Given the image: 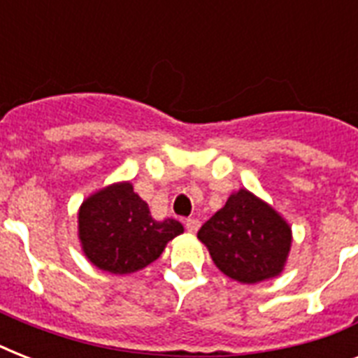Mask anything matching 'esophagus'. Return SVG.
<instances>
[{"label": "esophagus", "mask_w": 358, "mask_h": 358, "mask_svg": "<svg viewBox=\"0 0 358 358\" xmlns=\"http://www.w3.org/2000/svg\"><path fill=\"white\" fill-rule=\"evenodd\" d=\"M185 229H187V232H189V234H195L196 230L201 229L199 219H187V221H185Z\"/></svg>", "instance_id": "1"}]
</instances>
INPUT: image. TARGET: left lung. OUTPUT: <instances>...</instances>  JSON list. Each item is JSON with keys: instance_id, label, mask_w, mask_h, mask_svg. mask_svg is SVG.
Segmentation results:
<instances>
[{"instance_id": "obj_1", "label": "left lung", "mask_w": 358, "mask_h": 358, "mask_svg": "<svg viewBox=\"0 0 358 358\" xmlns=\"http://www.w3.org/2000/svg\"><path fill=\"white\" fill-rule=\"evenodd\" d=\"M196 238L227 277L243 284L280 275L292 247L289 224L247 189L232 193L227 204L202 224Z\"/></svg>"}]
</instances>
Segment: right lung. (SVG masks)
I'll list each match as a JSON object with an SVG mask.
<instances>
[{"mask_svg": "<svg viewBox=\"0 0 358 358\" xmlns=\"http://www.w3.org/2000/svg\"><path fill=\"white\" fill-rule=\"evenodd\" d=\"M184 232L176 219L156 221L129 182L111 184L83 201L78 213L81 249L91 264L113 275L135 273L159 258Z\"/></svg>", "mask_w": 358, "mask_h": 358, "instance_id": "obj_1", "label": "right lung"}]
</instances>
